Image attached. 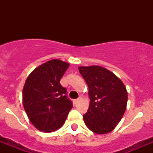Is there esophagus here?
<instances>
[{
	"mask_svg": "<svg viewBox=\"0 0 153 153\" xmlns=\"http://www.w3.org/2000/svg\"><path fill=\"white\" fill-rule=\"evenodd\" d=\"M81 97H80V98H77V99H75V100H74V103H75V104H77V103H78L80 101H81Z\"/></svg>",
	"mask_w": 153,
	"mask_h": 153,
	"instance_id": "esophagus-1",
	"label": "esophagus"
}]
</instances>
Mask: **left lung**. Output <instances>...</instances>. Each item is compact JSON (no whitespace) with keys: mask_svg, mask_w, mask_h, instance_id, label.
I'll list each match as a JSON object with an SVG mask.
<instances>
[{"mask_svg":"<svg viewBox=\"0 0 153 153\" xmlns=\"http://www.w3.org/2000/svg\"><path fill=\"white\" fill-rule=\"evenodd\" d=\"M89 87L90 104L86 114V126L97 134L111 132L126 110L127 91L124 83L108 69L99 66L79 67Z\"/></svg>","mask_w":153,"mask_h":153,"instance_id":"1","label":"left lung"}]
</instances>
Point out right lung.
I'll use <instances>...</instances> for the list:
<instances>
[{
    "instance_id": "right-lung-1",
    "label": "right lung",
    "mask_w": 153,
    "mask_h": 153,
    "mask_svg": "<svg viewBox=\"0 0 153 153\" xmlns=\"http://www.w3.org/2000/svg\"><path fill=\"white\" fill-rule=\"evenodd\" d=\"M69 66L60 60H51L35 68L26 80L23 104L38 130L50 132L61 128L72 108L67 89L60 84Z\"/></svg>"
}]
</instances>
